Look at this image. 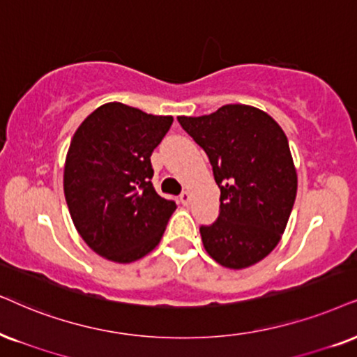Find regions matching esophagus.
I'll list each match as a JSON object with an SVG mask.
<instances>
[{
	"label": "esophagus",
	"instance_id": "34e87169",
	"mask_svg": "<svg viewBox=\"0 0 357 357\" xmlns=\"http://www.w3.org/2000/svg\"><path fill=\"white\" fill-rule=\"evenodd\" d=\"M179 201H181L184 206H188L189 202H191V194H189L188 191H183L181 196H179Z\"/></svg>",
	"mask_w": 357,
	"mask_h": 357
}]
</instances>
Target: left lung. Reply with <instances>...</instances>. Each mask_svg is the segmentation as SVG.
<instances>
[{"mask_svg":"<svg viewBox=\"0 0 357 357\" xmlns=\"http://www.w3.org/2000/svg\"><path fill=\"white\" fill-rule=\"evenodd\" d=\"M178 121L206 151L220 189L218 220L199 227L204 249L222 267H250L277 247L295 204L287 135L268 114L242 103Z\"/></svg>","mask_w":357,"mask_h":357,"instance_id":"left-lung-1","label":"left lung"}]
</instances>
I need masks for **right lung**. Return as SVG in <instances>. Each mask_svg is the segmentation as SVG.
Listing matches in <instances>:
<instances>
[{
    "instance_id": "right-lung-1",
    "label": "right lung",
    "mask_w": 357,
    "mask_h": 357,
    "mask_svg": "<svg viewBox=\"0 0 357 357\" xmlns=\"http://www.w3.org/2000/svg\"><path fill=\"white\" fill-rule=\"evenodd\" d=\"M173 116L120 102L98 107L72 137L64 194L85 243L107 260L130 264L155 249L176 202L153 188L151 153Z\"/></svg>"
}]
</instances>
